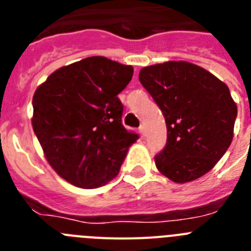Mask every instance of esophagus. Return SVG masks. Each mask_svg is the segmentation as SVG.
Listing matches in <instances>:
<instances>
[{
	"instance_id": "34e87169",
	"label": "esophagus",
	"mask_w": 251,
	"mask_h": 251,
	"mask_svg": "<svg viewBox=\"0 0 251 251\" xmlns=\"http://www.w3.org/2000/svg\"><path fill=\"white\" fill-rule=\"evenodd\" d=\"M139 132H141L142 136H146V126H145V124H141V127H139Z\"/></svg>"
}]
</instances>
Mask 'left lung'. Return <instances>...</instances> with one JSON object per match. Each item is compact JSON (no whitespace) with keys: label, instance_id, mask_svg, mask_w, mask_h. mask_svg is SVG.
<instances>
[{"label":"left lung","instance_id":"obj_1","mask_svg":"<svg viewBox=\"0 0 251 251\" xmlns=\"http://www.w3.org/2000/svg\"><path fill=\"white\" fill-rule=\"evenodd\" d=\"M139 81L163 113L167 142L156 166L174 182L203 176L232 141L238 108L226 84L186 61L146 66Z\"/></svg>","mask_w":251,"mask_h":251}]
</instances>
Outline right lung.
Here are the masks:
<instances>
[{"mask_svg": "<svg viewBox=\"0 0 251 251\" xmlns=\"http://www.w3.org/2000/svg\"><path fill=\"white\" fill-rule=\"evenodd\" d=\"M132 75L130 65L92 56L60 68L35 92L34 132L51 167L72 185L109 182L139 138L124 128L118 98Z\"/></svg>", "mask_w": 251, "mask_h": 251, "instance_id": "obj_1", "label": "right lung"}]
</instances>
